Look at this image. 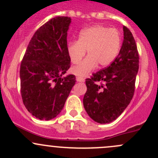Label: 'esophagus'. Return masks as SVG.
<instances>
[{
	"mask_svg": "<svg viewBox=\"0 0 158 158\" xmlns=\"http://www.w3.org/2000/svg\"><path fill=\"white\" fill-rule=\"evenodd\" d=\"M76 81H77V82H84L85 79H84V78H82V77H77L76 78Z\"/></svg>",
	"mask_w": 158,
	"mask_h": 158,
	"instance_id": "obj_1",
	"label": "esophagus"
}]
</instances>
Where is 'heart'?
Instances as JSON below:
<instances>
[{"label":"heart","instance_id":"1","mask_svg":"<svg viewBox=\"0 0 158 158\" xmlns=\"http://www.w3.org/2000/svg\"><path fill=\"white\" fill-rule=\"evenodd\" d=\"M122 37L118 30L102 25H94L79 32L77 41L67 46V52L73 64H78L85 55L88 56L72 69L76 76H85L98 64L106 67L111 64L118 54Z\"/></svg>","mask_w":158,"mask_h":158}]
</instances>
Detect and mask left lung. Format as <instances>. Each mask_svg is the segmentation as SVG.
<instances>
[{
  "instance_id": "8db88e82",
  "label": "left lung",
  "mask_w": 158,
  "mask_h": 158,
  "mask_svg": "<svg viewBox=\"0 0 158 158\" xmlns=\"http://www.w3.org/2000/svg\"><path fill=\"white\" fill-rule=\"evenodd\" d=\"M123 31L124 40L115 60L85 81L84 108L89 117L100 124L115 120L131 102L135 92L139 56L131 32L125 26Z\"/></svg>"
}]
</instances>
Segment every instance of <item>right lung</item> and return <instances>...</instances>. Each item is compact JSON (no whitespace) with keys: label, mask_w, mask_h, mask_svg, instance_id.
Returning <instances> with one entry per match:
<instances>
[{"label":"right lung","mask_w":158,"mask_h":158,"mask_svg":"<svg viewBox=\"0 0 158 158\" xmlns=\"http://www.w3.org/2000/svg\"><path fill=\"white\" fill-rule=\"evenodd\" d=\"M69 17H56L41 26L30 40L20 70L23 102L30 114L51 120L64 107L76 83L67 52Z\"/></svg>","instance_id":"add662e5"}]
</instances>
